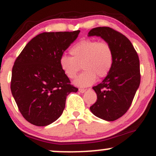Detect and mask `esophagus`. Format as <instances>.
<instances>
[{
  "label": "esophagus",
  "mask_w": 156,
  "mask_h": 156,
  "mask_svg": "<svg viewBox=\"0 0 156 156\" xmlns=\"http://www.w3.org/2000/svg\"><path fill=\"white\" fill-rule=\"evenodd\" d=\"M78 91H79L80 93H84L85 91H86V90H85V89H81H81H79V90H78Z\"/></svg>",
  "instance_id": "34e87169"
}]
</instances>
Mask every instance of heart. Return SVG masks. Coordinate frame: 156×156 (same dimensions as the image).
Segmentation results:
<instances>
[{"label": "heart", "mask_w": 156, "mask_h": 156, "mask_svg": "<svg viewBox=\"0 0 156 156\" xmlns=\"http://www.w3.org/2000/svg\"><path fill=\"white\" fill-rule=\"evenodd\" d=\"M72 57L63 55L60 58V66L63 73L74 79L81 69H84L75 81L78 87L90 86L96 81V76L106 77L114 64V51L111 44L106 41L83 39L76 42L69 50Z\"/></svg>", "instance_id": "b5f03b06"}]
</instances>
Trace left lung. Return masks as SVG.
Wrapping results in <instances>:
<instances>
[{
    "mask_svg": "<svg viewBox=\"0 0 156 156\" xmlns=\"http://www.w3.org/2000/svg\"><path fill=\"white\" fill-rule=\"evenodd\" d=\"M93 36L100 37L111 44L114 64L102 82L93 87L97 94V100L90 109L97 117L114 121L127 112L139 87V57L130 40L111 27L93 28L88 37Z\"/></svg>",
    "mask_w": 156,
    "mask_h": 156,
    "instance_id": "left-lung-1",
    "label": "left lung"
}]
</instances>
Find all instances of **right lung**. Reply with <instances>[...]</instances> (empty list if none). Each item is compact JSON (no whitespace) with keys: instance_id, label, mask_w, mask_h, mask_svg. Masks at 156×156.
<instances>
[{"instance_id":"1","label":"right lung","mask_w":156,"mask_h":156,"mask_svg":"<svg viewBox=\"0 0 156 156\" xmlns=\"http://www.w3.org/2000/svg\"><path fill=\"white\" fill-rule=\"evenodd\" d=\"M79 33H42L16 58L11 92L21 114L33 125L45 126L56 121L63 114L66 96L78 90L70 84L59 61Z\"/></svg>"}]
</instances>
